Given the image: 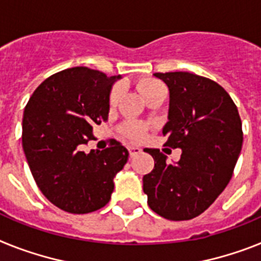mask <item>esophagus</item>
Returning <instances> with one entry per match:
<instances>
[{
  "label": "esophagus",
  "mask_w": 261,
  "mask_h": 261,
  "mask_svg": "<svg viewBox=\"0 0 261 261\" xmlns=\"http://www.w3.org/2000/svg\"><path fill=\"white\" fill-rule=\"evenodd\" d=\"M128 152H130L131 158H134L137 156L138 154H141L142 150L139 147H137V146H131V147H128Z\"/></svg>",
  "instance_id": "34e87169"
}]
</instances>
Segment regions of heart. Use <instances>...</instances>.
Listing matches in <instances>:
<instances>
[{
  "label": "heart",
  "instance_id": "b5f03b06",
  "mask_svg": "<svg viewBox=\"0 0 261 261\" xmlns=\"http://www.w3.org/2000/svg\"><path fill=\"white\" fill-rule=\"evenodd\" d=\"M138 90H139V93H141L142 97L144 99H147L150 98L151 95H154V94L159 93V91H163L164 86L162 85L159 81H155V80H151V78H144V80H141L138 82ZM120 87H115V89L111 91V95H110V105L114 106V105L118 103V100L120 98ZM124 133L130 138L133 139H142V138L146 135V128L143 126H139L137 123H127L124 126Z\"/></svg>",
  "mask_w": 261,
  "mask_h": 261
}]
</instances>
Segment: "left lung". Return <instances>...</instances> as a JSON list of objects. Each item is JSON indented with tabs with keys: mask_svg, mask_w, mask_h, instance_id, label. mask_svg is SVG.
I'll list each match as a JSON object with an SVG mask.
<instances>
[{
	"mask_svg": "<svg viewBox=\"0 0 261 261\" xmlns=\"http://www.w3.org/2000/svg\"><path fill=\"white\" fill-rule=\"evenodd\" d=\"M168 87V122L164 146L180 148L179 162L168 163L158 148H144L155 161L143 176L150 208L168 220L200 215L224 191L242 151L238 107L214 81L186 71L155 73Z\"/></svg>",
	"mask_w": 261,
	"mask_h": 261,
	"instance_id": "obj_1",
	"label": "left lung"
}]
</instances>
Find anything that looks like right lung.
<instances>
[{"label":"right lung","mask_w":261,"mask_h":261,"mask_svg":"<svg viewBox=\"0 0 261 261\" xmlns=\"http://www.w3.org/2000/svg\"><path fill=\"white\" fill-rule=\"evenodd\" d=\"M122 75L73 67L49 76L25 107L22 147L46 199L70 214H89L109 203L114 178L128 159L119 142L83 151L93 126L107 122L113 85Z\"/></svg>","instance_id":"obj_1"}]
</instances>
